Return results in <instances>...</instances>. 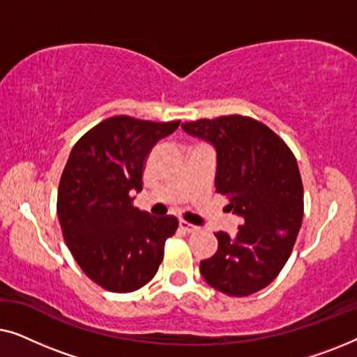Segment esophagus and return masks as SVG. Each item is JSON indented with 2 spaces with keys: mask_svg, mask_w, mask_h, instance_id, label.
<instances>
[{
  "mask_svg": "<svg viewBox=\"0 0 357 357\" xmlns=\"http://www.w3.org/2000/svg\"><path fill=\"white\" fill-rule=\"evenodd\" d=\"M178 226H180V229H182L183 232H188V234L198 231L197 226H193V224H190V222H187V221H180Z\"/></svg>",
  "mask_w": 357,
  "mask_h": 357,
  "instance_id": "obj_1",
  "label": "esophagus"
}]
</instances>
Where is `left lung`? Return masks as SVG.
<instances>
[{
    "label": "left lung",
    "instance_id": "left-lung-1",
    "mask_svg": "<svg viewBox=\"0 0 357 357\" xmlns=\"http://www.w3.org/2000/svg\"><path fill=\"white\" fill-rule=\"evenodd\" d=\"M182 128L214 146L216 192L243 219L236 236L214 234L218 252L199 263V271L222 294L250 296L275 281L299 234L304 187L297 160L275 131L250 116L202 119Z\"/></svg>",
    "mask_w": 357,
    "mask_h": 357
}]
</instances>
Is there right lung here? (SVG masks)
I'll list each match as a JSON object with an SVG mask.
<instances>
[{"instance_id": "right-lung-1", "label": "right lung", "mask_w": 357, "mask_h": 357, "mask_svg": "<svg viewBox=\"0 0 357 357\" xmlns=\"http://www.w3.org/2000/svg\"><path fill=\"white\" fill-rule=\"evenodd\" d=\"M177 121L110 116L73 146L58 187L56 213L71 255L87 278L110 292H133L153 280L164 245L178 227L133 206L146 159Z\"/></svg>"}]
</instances>
